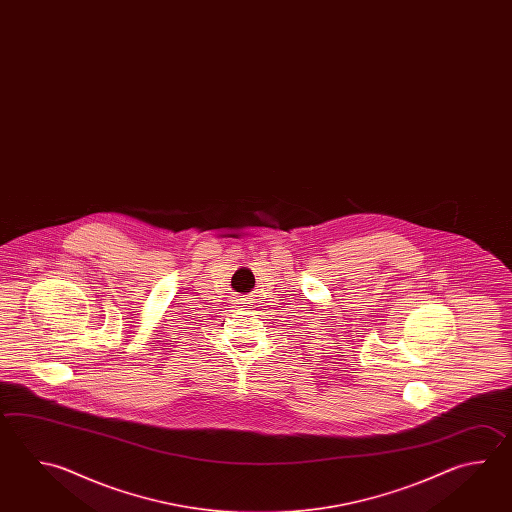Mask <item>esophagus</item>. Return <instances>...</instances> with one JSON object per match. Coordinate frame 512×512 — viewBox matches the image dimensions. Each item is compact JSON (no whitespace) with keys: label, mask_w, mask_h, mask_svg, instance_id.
Instances as JSON below:
<instances>
[{"label":"esophagus","mask_w":512,"mask_h":512,"mask_svg":"<svg viewBox=\"0 0 512 512\" xmlns=\"http://www.w3.org/2000/svg\"><path fill=\"white\" fill-rule=\"evenodd\" d=\"M233 304H237L239 308H246L250 304V300L246 295H237V299L233 300Z\"/></svg>","instance_id":"obj_1"}]
</instances>
